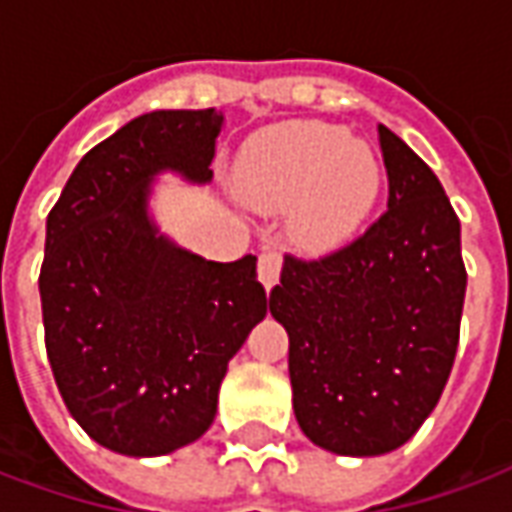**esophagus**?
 <instances>
[{
    "label": "esophagus",
    "instance_id": "esophagus-1",
    "mask_svg": "<svg viewBox=\"0 0 512 512\" xmlns=\"http://www.w3.org/2000/svg\"><path fill=\"white\" fill-rule=\"evenodd\" d=\"M282 271V255L277 249H266L260 260H257V274H260V282L266 285V291H271L277 282H280Z\"/></svg>",
    "mask_w": 512,
    "mask_h": 512
}]
</instances>
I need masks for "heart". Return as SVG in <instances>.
<instances>
[{"instance_id": "obj_1", "label": "heart", "mask_w": 512, "mask_h": 512, "mask_svg": "<svg viewBox=\"0 0 512 512\" xmlns=\"http://www.w3.org/2000/svg\"><path fill=\"white\" fill-rule=\"evenodd\" d=\"M382 185L380 157L366 141L324 121H285L255 135L241 157L249 202L291 207V230L305 246L343 244L366 221Z\"/></svg>"}]
</instances>
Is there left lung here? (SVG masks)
Returning a JSON list of instances; mask_svg holds the SVG:
<instances>
[{"label": "left lung", "instance_id": "8db88e82", "mask_svg": "<svg viewBox=\"0 0 512 512\" xmlns=\"http://www.w3.org/2000/svg\"><path fill=\"white\" fill-rule=\"evenodd\" d=\"M388 210L352 244L285 255L268 310L288 332L293 413L335 455L399 449L452 374L466 266L460 221L432 169L377 127Z\"/></svg>", "mask_w": 512, "mask_h": 512}]
</instances>
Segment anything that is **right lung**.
Returning a JSON list of instances; mask_svg holds the SVG:
<instances>
[{
  "label": "right lung",
  "mask_w": 512,
  "mask_h": 512,
  "mask_svg": "<svg viewBox=\"0 0 512 512\" xmlns=\"http://www.w3.org/2000/svg\"><path fill=\"white\" fill-rule=\"evenodd\" d=\"M224 116L155 110L77 163L46 219L38 288L57 391L96 443L169 455L216 418L227 363L263 321L257 257L213 263L157 232V171L207 182Z\"/></svg>",
  "instance_id": "1"
}]
</instances>
